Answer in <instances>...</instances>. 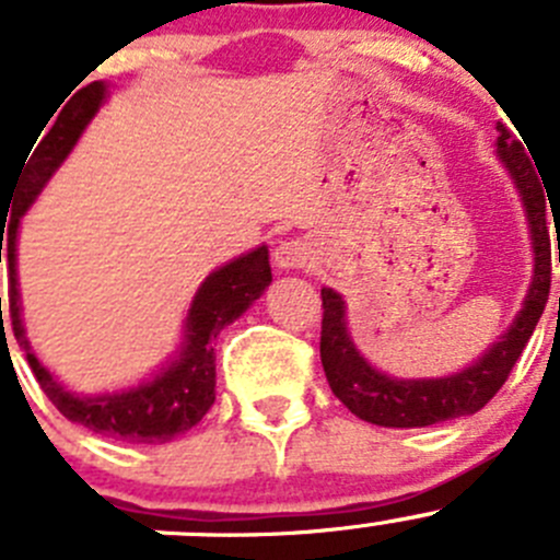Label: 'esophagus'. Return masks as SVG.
I'll return each mask as SVG.
<instances>
[{"mask_svg":"<svg viewBox=\"0 0 560 560\" xmlns=\"http://www.w3.org/2000/svg\"><path fill=\"white\" fill-rule=\"evenodd\" d=\"M273 262L284 270L310 268L315 262V248L306 240H281L273 250Z\"/></svg>","mask_w":560,"mask_h":560,"instance_id":"esophagus-1","label":"esophagus"}]
</instances>
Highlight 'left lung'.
Instances as JSON below:
<instances>
[{
    "instance_id": "8db88e82",
    "label": "left lung",
    "mask_w": 560,
    "mask_h": 560,
    "mask_svg": "<svg viewBox=\"0 0 560 560\" xmlns=\"http://www.w3.org/2000/svg\"><path fill=\"white\" fill-rule=\"evenodd\" d=\"M498 154L505 168L514 176L522 192V201L530 221L533 250H536V276L525 298V310L514 320L503 339L489 348L472 368L436 381H398L370 368L351 337L345 331L342 298L334 290H320L323 326H320V362L331 392L348 409L362 420L384 428H425L433 422H445L453 417L475 415L498 395L500 386L509 381L516 359L525 351L533 328L539 323L547 306L552 279V248H550V212H547V187L539 182L525 145L514 138L503 124L498 127ZM560 245V243H558ZM560 259V248H558Z\"/></svg>"
}]
</instances>
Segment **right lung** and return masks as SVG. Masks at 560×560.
<instances>
[{"label":"right lung","mask_w":560,"mask_h":560,"mask_svg":"<svg viewBox=\"0 0 560 560\" xmlns=\"http://www.w3.org/2000/svg\"><path fill=\"white\" fill-rule=\"evenodd\" d=\"M102 98V82H91L80 93H74L71 102L60 109V118L46 132V138L35 143V149H30L27 155L31 160L24 156L13 196H10L13 207H8V232L2 226L0 234V240H4V245L0 243V262L2 254L8 256V312L15 339L24 345L27 362L33 368L35 378H38L40 389L46 392V398L55 404V409L62 417H68L71 422H80L88 431L102 433V436L138 442V445H162V442L174 439L176 433L196 425L207 415L209 406L215 404V348L212 345H215L218 334L229 323L237 320L256 298L262 295V290L273 281V276H270L268 248L265 245L209 276L201 290L196 292V298H192L190 312H187L182 357L165 373H160L149 384L138 386V389L121 392V395H102V398H77L40 368L35 353H30L27 337H24V328H21L19 287H15V232H19V218L27 212L40 187L49 182L57 165L66 160V154L77 143L85 124L93 118Z\"/></svg>","instance_id":"1"}]
</instances>
